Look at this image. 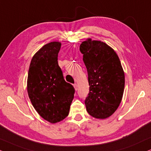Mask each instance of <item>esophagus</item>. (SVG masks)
Here are the masks:
<instances>
[{
    "instance_id": "esophagus-1",
    "label": "esophagus",
    "mask_w": 151,
    "mask_h": 151,
    "mask_svg": "<svg viewBox=\"0 0 151 151\" xmlns=\"http://www.w3.org/2000/svg\"><path fill=\"white\" fill-rule=\"evenodd\" d=\"M73 87H74V89H75V90H78V84H76V83H75V84L73 85Z\"/></svg>"
}]
</instances>
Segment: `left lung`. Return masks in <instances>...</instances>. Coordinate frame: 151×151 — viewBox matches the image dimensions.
Returning <instances> with one entry per match:
<instances>
[{
    "label": "left lung",
    "instance_id": "8db88e82",
    "mask_svg": "<svg viewBox=\"0 0 151 151\" xmlns=\"http://www.w3.org/2000/svg\"><path fill=\"white\" fill-rule=\"evenodd\" d=\"M88 73L90 92L85 101L89 114L97 119L112 115L120 105L124 73L118 55L100 40L87 38L80 46Z\"/></svg>",
    "mask_w": 151,
    "mask_h": 151
}]
</instances>
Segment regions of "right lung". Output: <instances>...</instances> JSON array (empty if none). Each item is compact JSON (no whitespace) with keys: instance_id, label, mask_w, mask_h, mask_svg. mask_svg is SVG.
<instances>
[{"instance_id":"obj_1","label":"right lung","mask_w":151,"mask_h":151,"mask_svg":"<svg viewBox=\"0 0 151 151\" xmlns=\"http://www.w3.org/2000/svg\"><path fill=\"white\" fill-rule=\"evenodd\" d=\"M61 43L45 45L33 55L27 78V92L33 106L44 120L57 123L66 118L75 90L64 81L57 57Z\"/></svg>"}]
</instances>
